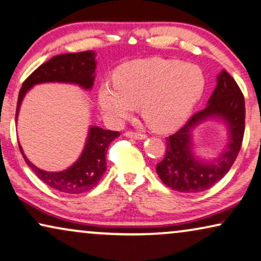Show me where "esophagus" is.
<instances>
[{
	"label": "esophagus",
	"instance_id": "1",
	"mask_svg": "<svg viewBox=\"0 0 261 261\" xmlns=\"http://www.w3.org/2000/svg\"><path fill=\"white\" fill-rule=\"evenodd\" d=\"M124 135H125L126 137L135 138V139H144L146 137L145 134H142V132H135V131H126Z\"/></svg>",
	"mask_w": 261,
	"mask_h": 261
}]
</instances>
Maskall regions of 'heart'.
Here are the masks:
<instances>
[{
	"instance_id": "1",
	"label": "heart",
	"mask_w": 261,
	"mask_h": 261,
	"mask_svg": "<svg viewBox=\"0 0 261 261\" xmlns=\"http://www.w3.org/2000/svg\"><path fill=\"white\" fill-rule=\"evenodd\" d=\"M112 84L99 87L98 104L112 123H122L141 106L151 129L175 130L190 116L204 91V74L197 65L174 59H138L116 69Z\"/></svg>"
}]
</instances>
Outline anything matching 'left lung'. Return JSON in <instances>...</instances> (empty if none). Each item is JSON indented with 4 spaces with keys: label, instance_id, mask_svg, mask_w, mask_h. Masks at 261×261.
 Wrapping results in <instances>:
<instances>
[{
    "label": "left lung",
    "instance_id": "1",
    "mask_svg": "<svg viewBox=\"0 0 261 261\" xmlns=\"http://www.w3.org/2000/svg\"><path fill=\"white\" fill-rule=\"evenodd\" d=\"M208 118H220L229 125L230 143L223 155L213 163L193 156L191 131ZM245 132V98L240 87L225 69L203 110L196 112L174 135L166 138L167 151L156 171L169 188L179 193H199L219 182L233 166L240 151Z\"/></svg>",
    "mask_w": 261,
    "mask_h": 261
}]
</instances>
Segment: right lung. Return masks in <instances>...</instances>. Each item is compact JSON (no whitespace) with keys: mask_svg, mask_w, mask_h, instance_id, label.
Instances as JSON below:
<instances>
[{"mask_svg":"<svg viewBox=\"0 0 261 261\" xmlns=\"http://www.w3.org/2000/svg\"><path fill=\"white\" fill-rule=\"evenodd\" d=\"M95 66L97 61L93 50L60 54L49 59L45 64L39 66L22 84L17 99L15 118L19 115L22 99L36 84L68 83L76 84L85 90H91L94 83ZM119 135L118 131L91 126L85 148L78 161L68 169L59 172L45 171L35 167L25 157L20 144L19 148L25 163L43 183L65 194H82L89 192L100 181L106 170V151L110 143Z\"/></svg>","mask_w":261,"mask_h":261,"instance_id":"add662e5","label":"right lung"}]
</instances>
